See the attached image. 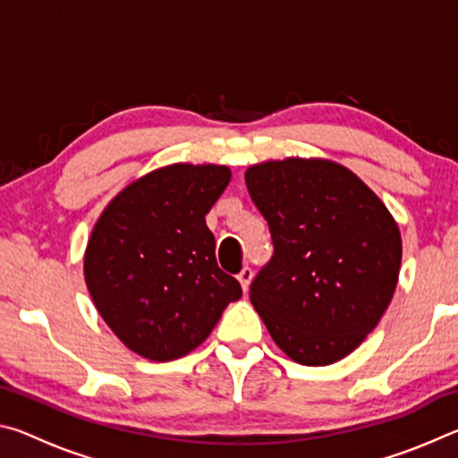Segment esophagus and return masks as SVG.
I'll return each instance as SVG.
<instances>
[{
  "mask_svg": "<svg viewBox=\"0 0 458 458\" xmlns=\"http://www.w3.org/2000/svg\"><path fill=\"white\" fill-rule=\"evenodd\" d=\"M238 281H240V284H242V289L246 291L248 284H250V281H252V268L250 267H244L242 270H240Z\"/></svg>",
  "mask_w": 458,
  "mask_h": 458,
  "instance_id": "34e87169",
  "label": "esophagus"
}]
</instances>
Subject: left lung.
<instances>
[{
    "label": "left lung",
    "mask_w": 458,
    "mask_h": 458,
    "mask_svg": "<svg viewBox=\"0 0 458 458\" xmlns=\"http://www.w3.org/2000/svg\"><path fill=\"white\" fill-rule=\"evenodd\" d=\"M244 180L275 246L250 283L254 309L291 360L339 361L390 305L402 262L396 222L358 175L331 161H267Z\"/></svg>",
    "instance_id": "obj_1"
}]
</instances>
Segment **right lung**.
<instances>
[{
  "label": "right lung",
  "mask_w": 458,
  "mask_h": 458,
  "mask_svg": "<svg viewBox=\"0 0 458 458\" xmlns=\"http://www.w3.org/2000/svg\"><path fill=\"white\" fill-rule=\"evenodd\" d=\"M228 182L224 165L157 169L123 190L92 230L84 254L90 297L114 335L147 360L196 350L242 297L218 267L206 226Z\"/></svg>",
  "instance_id": "obj_1"
}]
</instances>
